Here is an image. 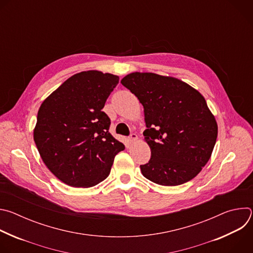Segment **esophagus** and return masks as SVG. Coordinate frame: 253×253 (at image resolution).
<instances>
[{
  "label": "esophagus",
  "instance_id": "1",
  "mask_svg": "<svg viewBox=\"0 0 253 253\" xmlns=\"http://www.w3.org/2000/svg\"><path fill=\"white\" fill-rule=\"evenodd\" d=\"M129 140H130V142H131V143H135V142L138 140V137H137V135H136V134L132 133V134L130 135V137H129Z\"/></svg>",
  "mask_w": 253,
  "mask_h": 253
}]
</instances>
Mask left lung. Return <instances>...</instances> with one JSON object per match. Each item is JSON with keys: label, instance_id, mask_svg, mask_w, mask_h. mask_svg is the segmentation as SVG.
Wrapping results in <instances>:
<instances>
[{"label": "left lung", "instance_id": "1", "mask_svg": "<svg viewBox=\"0 0 253 253\" xmlns=\"http://www.w3.org/2000/svg\"><path fill=\"white\" fill-rule=\"evenodd\" d=\"M121 83L144 108V140L151 158L140 165L144 177L163 186L193 179L211 157L218 126L204 97L182 80L133 72Z\"/></svg>", "mask_w": 253, "mask_h": 253}]
</instances>
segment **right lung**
I'll list each match as a JSON object with an SVG mask.
<instances>
[{
	"mask_svg": "<svg viewBox=\"0 0 253 253\" xmlns=\"http://www.w3.org/2000/svg\"><path fill=\"white\" fill-rule=\"evenodd\" d=\"M119 76L97 70L71 76L41 104L34 141L48 169L65 184L89 188L110 174L125 149L102 109Z\"/></svg>",
	"mask_w": 253,
	"mask_h": 253,
	"instance_id": "1",
	"label": "right lung"
}]
</instances>
